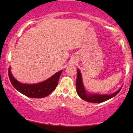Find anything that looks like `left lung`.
<instances>
[{
  "instance_id": "8db88e82",
  "label": "left lung",
  "mask_w": 133,
  "mask_h": 133,
  "mask_svg": "<svg viewBox=\"0 0 133 133\" xmlns=\"http://www.w3.org/2000/svg\"><path fill=\"white\" fill-rule=\"evenodd\" d=\"M76 91L78 95L82 99L86 101L89 102V103H100L106 101L109 99L117 95L121 89V88L117 90L116 92L112 93L111 94H104V95H101L97 94H91V93H87L84 87L83 83H82V79L81 74L80 71L77 69V79H76Z\"/></svg>"
}]
</instances>
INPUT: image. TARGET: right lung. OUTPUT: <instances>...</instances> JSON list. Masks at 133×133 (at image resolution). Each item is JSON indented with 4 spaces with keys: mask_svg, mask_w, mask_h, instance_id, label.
Segmentation results:
<instances>
[{
    "mask_svg": "<svg viewBox=\"0 0 133 133\" xmlns=\"http://www.w3.org/2000/svg\"><path fill=\"white\" fill-rule=\"evenodd\" d=\"M62 72V70L57 72L47 80L35 84H27L17 81L12 75L10 68L9 69V77L12 85L24 95L31 98H42L49 95L56 89Z\"/></svg>",
    "mask_w": 133,
    "mask_h": 133,
    "instance_id": "right-lung-1",
    "label": "right lung"
}]
</instances>
